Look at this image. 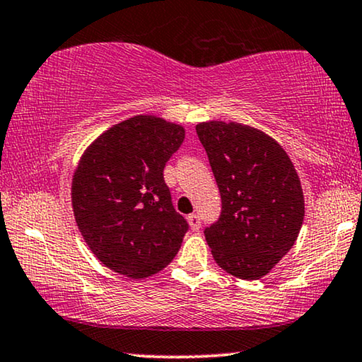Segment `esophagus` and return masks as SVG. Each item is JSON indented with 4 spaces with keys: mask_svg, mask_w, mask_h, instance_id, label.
Returning <instances> with one entry per match:
<instances>
[{
    "mask_svg": "<svg viewBox=\"0 0 362 362\" xmlns=\"http://www.w3.org/2000/svg\"><path fill=\"white\" fill-rule=\"evenodd\" d=\"M187 221H188V224H190L192 230H199V228H202V218H199V214H197V213L188 216Z\"/></svg>",
    "mask_w": 362,
    "mask_h": 362,
    "instance_id": "obj_1",
    "label": "esophagus"
}]
</instances>
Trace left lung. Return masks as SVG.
Returning <instances> with one entry per match:
<instances>
[{"label":"left lung","instance_id":"8db88e82","mask_svg":"<svg viewBox=\"0 0 362 362\" xmlns=\"http://www.w3.org/2000/svg\"><path fill=\"white\" fill-rule=\"evenodd\" d=\"M197 133L219 187V219L204 229L218 265L260 279L291 250L304 221V193L276 139L235 122H203Z\"/></svg>","mask_w":362,"mask_h":362}]
</instances>
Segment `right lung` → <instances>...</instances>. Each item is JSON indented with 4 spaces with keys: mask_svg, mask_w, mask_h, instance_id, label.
I'll return each mask as SVG.
<instances>
[{
    "mask_svg": "<svg viewBox=\"0 0 362 362\" xmlns=\"http://www.w3.org/2000/svg\"><path fill=\"white\" fill-rule=\"evenodd\" d=\"M185 128L156 115L110 127L81 156L71 182L76 224L97 260L133 279L174 260L187 221L172 206L164 167Z\"/></svg>",
    "mask_w": 362,
    "mask_h": 362,
    "instance_id": "right-lung-1",
    "label": "right lung"
}]
</instances>
